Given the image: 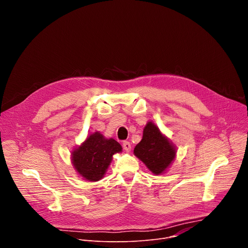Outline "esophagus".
<instances>
[{"label":"esophagus","instance_id":"esophagus-1","mask_svg":"<svg viewBox=\"0 0 248 248\" xmlns=\"http://www.w3.org/2000/svg\"><path fill=\"white\" fill-rule=\"evenodd\" d=\"M123 147L126 152H129L131 150V144L128 142V141H124L123 143Z\"/></svg>","mask_w":248,"mask_h":248}]
</instances>
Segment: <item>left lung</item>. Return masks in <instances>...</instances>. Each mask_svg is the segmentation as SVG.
I'll return each instance as SVG.
<instances>
[{
    "label": "left lung",
    "instance_id": "left-lung-1",
    "mask_svg": "<svg viewBox=\"0 0 248 248\" xmlns=\"http://www.w3.org/2000/svg\"><path fill=\"white\" fill-rule=\"evenodd\" d=\"M133 154L151 172L159 175L165 173L172 164L176 156V147L152 121H149Z\"/></svg>",
    "mask_w": 248,
    "mask_h": 248
}]
</instances>
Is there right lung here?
I'll return each instance as SVG.
<instances>
[{"label": "right lung", "instance_id": "obj_1", "mask_svg": "<svg viewBox=\"0 0 248 248\" xmlns=\"http://www.w3.org/2000/svg\"><path fill=\"white\" fill-rule=\"evenodd\" d=\"M122 151V145L114 138H107L95 131L74 149L70 158L78 174L83 180L94 183L104 178L113 156Z\"/></svg>", "mask_w": 248, "mask_h": 248}]
</instances>
